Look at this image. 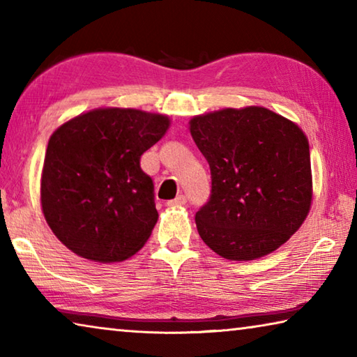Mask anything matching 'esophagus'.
<instances>
[{"mask_svg": "<svg viewBox=\"0 0 357 357\" xmlns=\"http://www.w3.org/2000/svg\"><path fill=\"white\" fill-rule=\"evenodd\" d=\"M185 203H187V198H185L184 195H178L176 198H174V200L167 202V206H170V208H179V206H184Z\"/></svg>", "mask_w": 357, "mask_h": 357, "instance_id": "1", "label": "esophagus"}]
</instances>
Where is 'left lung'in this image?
Segmentation results:
<instances>
[{"instance_id": "1", "label": "left lung", "mask_w": 357, "mask_h": 357, "mask_svg": "<svg viewBox=\"0 0 357 357\" xmlns=\"http://www.w3.org/2000/svg\"><path fill=\"white\" fill-rule=\"evenodd\" d=\"M211 168V197L195 214L209 249L250 261L298 231L312 203L310 149L293 121L264 107L223 108L190 119Z\"/></svg>"}]
</instances>
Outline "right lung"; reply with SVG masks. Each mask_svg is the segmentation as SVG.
<instances>
[{
  "label": "right lung",
  "instance_id": "add662e5",
  "mask_svg": "<svg viewBox=\"0 0 357 357\" xmlns=\"http://www.w3.org/2000/svg\"><path fill=\"white\" fill-rule=\"evenodd\" d=\"M170 118L135 108H98L69 119L48 140L40 204L55 236L77 255L123 261L157 222L154 184L140 157Z\"/></svg>",
  "mask_w": 357,
  "mask_h": 357
}]
</instances>
